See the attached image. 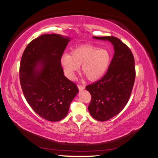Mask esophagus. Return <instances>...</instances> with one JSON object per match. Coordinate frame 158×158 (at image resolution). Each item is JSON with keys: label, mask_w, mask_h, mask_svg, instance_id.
Returning a JSON list of instances; mask_svg holds the SVG:
<instances>
[{"label": "esophagus", "mask_w": 158, "mask_h": 158, "mask_svg": "<svg viewBox=\"0 0 158 158\" xmlns=\"http://www.w3.org/2000/svg\"><path fill=\"white\" fill-rule=\"evenodd\" d=\"M78 87L79 90H80V91L84 90V89H85V88L84 85H82V84H79V85H78Z\"/></svg>", "instance_id": "34e87169"}]
</instances>
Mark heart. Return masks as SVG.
<instances>
[{
	"instance_id": "1",
	"label": "heart",
	"mask_w": 158,
	"mask_h": 158,
	"mask_svg": "<svg viewBox=\"0 0 158 158\" xmlns=\"http://www.w3.org/2000/svg\"><path fill=\"white\" fill-rule=\"evenodd\" d=\"M111 60V54L107 49H100L91 44L82 45L72 49L70 55L61 56L60 63L66 75L73 80L81 66L82 73L90 81L101 78L106 73Z\"/></svg>"
}]
</instances>
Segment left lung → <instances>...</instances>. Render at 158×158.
<instances>
[{
    "instance_id": "obj_1",
    "label": "left lung",
    "mask_w": 158,
    "mask_h": 158,
    "mask_svg": "<svg viewBox=\"0 0 158 158\" xmlns=\"http://www.w3.org/2000/svg\"><path fill=\"white\" fill-rule=\"evenodd\" d=\"M94 38L110 41L114 50L106 74L85 87L92 96L90 114L99 121H106L120 113L128 102L136 76L135 59L128 47L117 37Z\"/></svg>"
}]
</instances>
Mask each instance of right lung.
Listing matches in <instances>:
<instances>
[{"label": "right lung", "instance_id": "right-lung-1", "mask_svg": "<svg viewBox=\"0 0 158 158\" xmlns=\"http://www.w3.org/2000/svg\"><path fill=\"white\" fill-rule=\"evenodd\" d=\"M70 37L44 34L32 40L23 52L20 81L32 109L47 121H60L67 115L78 88L65 77L60 59Z\"/></svg>", "mask_w": 158, "mask_h": 158}]
</instances>
